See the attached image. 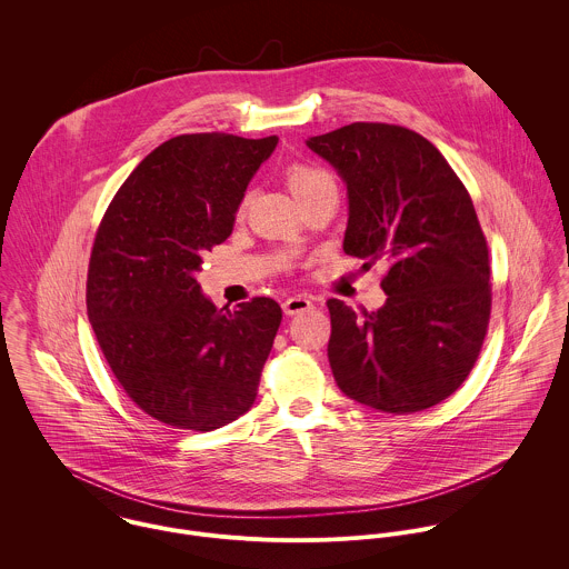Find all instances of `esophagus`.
<instances>
[{
    "mask_svg": "<svg viewBox=\"0 0 569 569\" xmlns=\"http://www.w3.org/2000/svg\"><path fill=\"white\" fill-rule=\"evenodd\" d=\"M313 307V302L307 298V296H293V298H287L284 302H282V311L287 313V316H298V313H302V311H309Z\"/></svg>",
    "mask_w": 569,
    "mask_h": 569,
    "instance_id": "1",
    "label": "esophagus"
}]
</instances>
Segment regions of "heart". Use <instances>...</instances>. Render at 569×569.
Listing matches in <instances>:
<instances>
[{
	"instance_id": "1",
	"label": "heart",
	"mask_w": 569,
	"mask_h": 569,
	"mask_svg": "<svg viewBox=\"0 0 569 569\" xmlns=\"http://www.w3.org/2000/svg\"><path fill=\"white\" fill-rule=\"evenodd\" d=\"M287 183L296 197H302L309 190L332 183V179L322 168H316L309 163H291L287 168Z\"/></svg>"
}]
</instances>
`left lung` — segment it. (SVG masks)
I'll use <instances>...</instances> for the list:
<instances>
[{
	"instance_id": "left-lung-1",
	"label": "left lung",
	"mask_w": 569,
	"mask_h": 569,
	"mask_svg": "<svg viewBox=\"0 0 569 569\" xmlns=\"http://www.w3.org/2000/svg\"><path fill=\"white\" fill-rule=\"evenodd\" d=\"M348 188L343 251L388 262L379 311L330 298L328 361L361 406L411 413L451 397L473 370L490 318V262L471 194L416 131L352 122L307 140Z\"/></svg>"
}]
</instances>
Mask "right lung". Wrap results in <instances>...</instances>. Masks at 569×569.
Here are the masks:
<instances>
[{"mask_svg": "<svg viewBox=\"0 0 569 569\" xmlns=\"http://www.w3.org/2000/svg\"><path fill=\"white\" fill-rule=\"evenodd\" d=\"M278 144L186 133L149 153L109 203L87 271V316L127 392L174 429L212 431L253 406L282 322L271 298L217 309L194 280L253 172Z\"/></svg>", "mask_w": 569, "mask_h": 569, "instance_id": "1", "label": "right lung"}]
</instances>
